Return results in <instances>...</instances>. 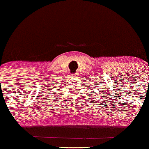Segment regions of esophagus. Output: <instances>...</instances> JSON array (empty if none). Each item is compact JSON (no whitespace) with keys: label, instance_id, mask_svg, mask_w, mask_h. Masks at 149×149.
<instances>
[{"label":"esophagus","instance_id":"obj_1","mask_svg":"<svg viewBox=\"0 0 149 149\" xmlns=\"http://www.w3.org/2000/svg\"><path fill=\"white\" fill-rule=\"evenodd\" d=\"M72 77H78V74L77 73H75V74H72Z\"/></svg>","mask_w":149,"mask_h":149}]
</instances>
